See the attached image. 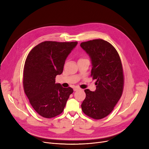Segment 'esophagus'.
Listing matches in <instances>:
<instances>
[{
  "mask_svg": "<svg viewBox=\"0 0 149 149\" xmlns=\"http://www.w3.org/2000/svg\"><path fill=\"white\" fill-rule=\"evenodd\" d=\"M80 88H79V87H75L74 88V91H79V90H80Z\"/></svg>",
  "mask_w": 149,
  "mask_h": 149,
  "instance_id": "obj_1",
  "label": "esophagus"
}]
</instances>
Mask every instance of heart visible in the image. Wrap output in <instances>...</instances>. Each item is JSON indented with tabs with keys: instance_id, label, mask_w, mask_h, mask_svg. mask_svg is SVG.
I'll list each match as a JSON object with an SVG mask.
<instances>
[{
	"instance_id": "1",
	"label": "heart",
	"mask_w": 149,
	"mask_h": 149,
	"mask_svg": "<svg viewBox=\"0 0 149 149\" xmlns=\"http://www.w3.org/2000/svg\"><path fill=\"white\" fill-rule=\"evenodd\" d=\"M80 59H81V58H80Z\"/></svg>"
}]
</instances>
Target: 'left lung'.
Here are the masks:
<instances>
[{
    "label": "left lung",
    "instance_id": "left-lung-1",
    "mask_svg": "<svg viewBox=\"0 0 149 149\" xmlns=\"http://www.w3.org/2000/svg\"><path fill=\"white\" fill-rule=\"evenodd\" d=\"M91 58V75L97 89H85L86 98L81 104L83 113L95 120L110 114L121 98L124 77L121 60L114 47L103 39H94L80 44Z\"/></svg>",
    "mask_w": 149,
    "mask_h": 149
}]
</instances>
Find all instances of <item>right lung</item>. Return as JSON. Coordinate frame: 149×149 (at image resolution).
Listing matches in <instances>:
<instances>
[{"label": "right lung", "mask_w": 149, "mask_h": 149, "mask_svg": "<svg viewBox=\"0 0 149 149\" xmlns=\"http://www.w3.org/2000/svg\"><path fill=\"white\" fill-rule=\"evenodd\" d=\"M77 42L45 41L29 52L23 72V86L36 112L46 118L61 114L71 88L56 83V77L63 72L65 60Z\"/></svg>", "instance_id": "1"}]
</instances>
